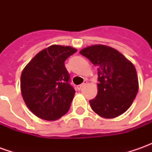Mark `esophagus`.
Returning a JSON list of instances; mask_svg holds the SVG:
<instances>
[{"label": "esophagus", "mask_w": 152, "mask_h": 152, "mask_svg": "<svg viewBox=\"0 0 152 152\" xmlns=\"http://www.w3.org/2000/svg\"><path fill=\"white\" fill-rule=\"evenodd\" d=\"M86 85H87V81H85V82H84L83 84H81V85H78V89H79V90H81V89H82V88H83L84 86H85Z\"/></svg>", "instance_id": "1"}]
</instances>
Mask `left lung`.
Here are the masks:
<instances>
[{"label":"left lung","instance_id":"obj_1","mask_svg":"<svg viewBox=\"0 0 152 152\" xmlns=\"http://www.w3.org/2000/svg\"><path fill=\"white\" fill-rule=\"evenodd\" d=\"M79 53L97 67L98 92L90 101L92 110L104 118H114L125 113L139 90L134 64L118 50L105 45L85 47Z\"/></svg>","mask_w":152,"mask_h":152}]
</instances>
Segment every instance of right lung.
<instances>
[{
  "mask_svg": "<svg viewBox=\"0 0 152 152\" xmlns=\"http://www.w3.org/2000/svg\"><path fill=\"white\" fill-rule=\"evenodd\" d=\"M77 50L52 45L40 50L23 68L21 93L28 108L35 116L54 121L67 113L75 91L69 85L64 61Z\"/></svg>",
  "mask_w": 152,
  "mask_h": 152,
  "instance_id": "1",
  "label": "right lung"
}]
</instances>
